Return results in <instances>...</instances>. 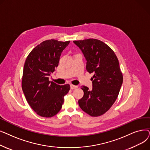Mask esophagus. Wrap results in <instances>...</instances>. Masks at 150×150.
Returning <instances> with one entry per match:
<instances>
[{
    "instance_id": "esophagus-1",
    "label": "esophagus",
    "mask_w": 150,
    "mask_h": 150,
    "mask_svg": "<svg viewBox=\"0 0 150 150\" xmlns=\"http://www.w3.org/2000/svg\"><path fill=\"white\" fill-rule=\"evenodd\" d=\"M78 88V86H75V85H73V84H70V89H75Z\"/></svg>"
}]
</instances>
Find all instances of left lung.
<instances>
[{"mask_svg": "<svg viewBox=\"0 0 150 150\" xmlns=\"http://www.w3.org/2000/svg\"><path fill=\"white\" fill-rule=\"evenodd\" d=\"M87 61L86 70L94 75L91 80L92 89L83 86L80 107L92 117L104 114L115 101L123 83L119 60L110 47L96 39L74 41Z\"/></svg>", "mask_w": 150, "mask_h": 150, "instance_id": "1", "label": "left lung"}]
</instances>
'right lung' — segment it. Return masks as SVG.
<instances>
[{"label":"right lung","instance_id":"right-lung-1","mask_svg":"<svg viewBox=\"0 0 150 150\" xmlns=\"http://www.w3.org/2000/svg\"><path fill=\"white\" fill-rule=\"evenodd\" d=\"M70 41L49 39L38 45L29 53L23 70L22 88L26 100L36 113L52 117L61 110L70 85H58L49 80L58 67L61 54Z\"/></svg>","mask_w":150,"mask_h":150}]
</instances>
